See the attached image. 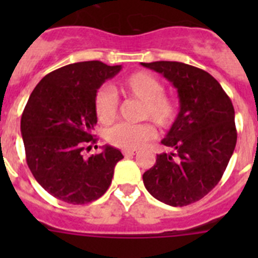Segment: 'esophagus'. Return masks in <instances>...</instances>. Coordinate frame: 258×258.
I'll return each mask as SVG.
<instances>
[{
	"label": "esophagus",
	"mask_w": 258,
	"mask_h": 258,
	"mask_svg": "<svg viewBox=\"0 0 258 258\" xmlns=\"http://www.w3.org/2000/svg\"><path fill=\"white\" fill-rule=\"evenodd\" d=\"M122 154H124V156H133V155L137 154V151L136 150H124Z\"/></svg>",
	"instance_id": "obj_1"
}]
</instances>
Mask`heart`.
Wrapping results in <instances>:
<instances>
[{
    "label": "heart",
    "mask_w": 258,
    "mask_h": 258,
    "mask_svg": "<svg viewBox=\"0 0 258 258\" xmlns=\"http://www.w3.org/2000/svg\"><path fill=\"white\" fill-rule=\"evenodd\" d=\"M120 92L126 98L142 102L140 118H150L161 129H168L178 116V104L169 95L160 80L149 72H136L118 83ZM94 109L102 124H109L117 115V98L108 88H101L95 94ZM156 134L150 122L142 124H117L106 132L109 145L124 150L138 149Z\"/></svg>",
    "instance_id": "b5f03b06"
}]
</instances>
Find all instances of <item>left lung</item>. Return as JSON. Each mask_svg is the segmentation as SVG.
<instances>
[{"instance_id": "8db88e82", "label": "left lung", "mask_w": 258, "mask_h": 258, "mask_svg": "<svg viewBox=\"0 0 258 258\" xmlns=\"http://www.w3.org/2000/svg\"><path fill=\"white\" fill-rule=\"evenodd\" d=\"M142 66L169 80L179 98L177 120L161 141L175 151L157 155L155 165L143 173V183L168 206H188L222 178L236 145L235 111L220 83L206 71L181 61Z\"/></svg>"}]
</instances>
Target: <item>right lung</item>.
<instances>
[{
	"label": "right lung",
	"instance_id": "1",
	"mask_svg": "<svg viewBox=\"0 0 258 258\" xmlns=\"http://www.w3.org/2000/svg\"><path fill=\"white\" fill-rule=\"evenodd\" d=\"M121 66L79 61L47 74L23 111L20 132L26 159L36 181L56 199L70 204L92 203L108 190L120 150L104 146L85 159L95 143L94 99L98 89Z\"/></svg>",
	"mask_w": 258,
	"mask_h": 258
}]
</instances>
